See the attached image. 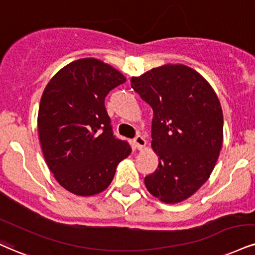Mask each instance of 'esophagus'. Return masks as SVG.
I'll use <instances>...</instances> for the list:
<instances>
[{"label": "esophagus", "instance_id": "obj_1", "mask_svg": "<svg viewBox=\"0 0 255 255\" xmlns=\"http://www.w3.org/2000/svg\"><path fill=\"white\" fill-rule=\"evenodd\" d=\"M133 141H134V145H135V147H136L137 149H141L143 146L146 145L145 139H143V137L141 136V135H136L135 137H134Z\"/></svg>", "mask_w": 255, "mask_h": 255}]
</instances>
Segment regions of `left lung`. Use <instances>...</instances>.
<instances>
[{
    "instance_id": "1",
    "label": "left lung",
    "mask_w": 255,
    "mask_h": 255,
    "mask_svg": "<svg viewBox=\"0 0 255 255\" xmlns=\"http://www.w3.org/2000/svg\"><path fill=\"white\" fill-rule=\"evenodd\" d=\"M131 88L152 107V147L158 168L145 177L151 194L165 203L189 198L207 182L220 155L223 114L215 91L191 67H155Z\"/></svg>"
}]
</instances>
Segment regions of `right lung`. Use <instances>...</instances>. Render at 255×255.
<instances>
[{"label": "right lung", "mask_w": 255, "mask_h": 255, "mask_svg": "<svg viewBox=\"0 0 255 255\" xmlns=\"http://www.w3.org/2000/svg\"><path fill=\"white\" fill-rule=\"evenodd\" d=\"M125 76L95 58L72 61L46 85L38 114L39 139L57 182L78 196L106 190L130 154L113 133L104 100Z\"/></svg>", "instance_id": "obj_1"}]
</instances>
